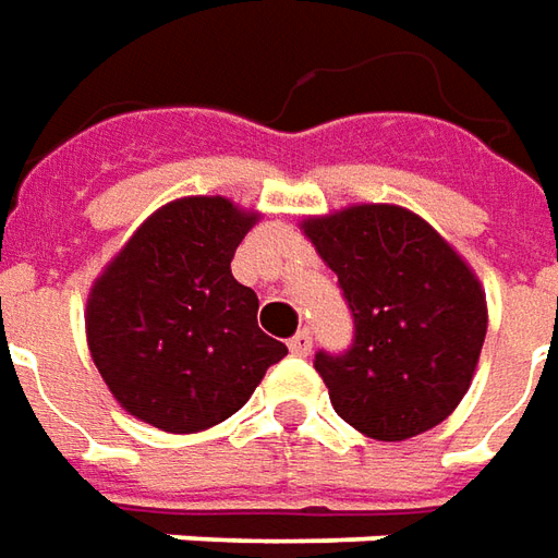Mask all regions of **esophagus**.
<instances>
[{"mask_svg": "<svg viewBox=\"0 0 558 558\" xmlns=\"http://www.w3.org/2000/svg\"><path fill=\"white\" fill-rule=\"evenodd\" d=\"M288 349H291L294 355H310V349H313V333L306 328L298 330V333L288 340Z\"/></svg>", "mask_w": 558, "mask_h": 558, "instance_id": "esophagus-1", "label": "esophagus"}]
</instances>
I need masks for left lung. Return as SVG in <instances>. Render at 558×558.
<instances>
[{
    "label": "left lung",
    "mask_w": 558,
    "mask_h": 558,
    "mask_svg": "<svg viewBox=\"0 0 558 558\" xmlns=\"http://www.w3.org/2000/svg\"><path fill=\"white\" fill-rule=\"evenodd\" d=\"M337 272L352 343L316 352L337 416L374 440H407L459 407L486 340V294L449 242L401 206L303 221Z\"/></svg>",
    "instance_id": "8db88e82"
}]
</instances>
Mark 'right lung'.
Segmentation results:
<instances>
[{
  "mask_svg": "<svg viewBox=\"0 0 558 558\" xmlns=\"http://www.w3.org/2000/svg\"><path fill=\"white\" fill-rule=\"evenodd\" d=\"M257 215L184 197L142 225L87 301L96 371L126 413L191 434L233 416L286 343L257 328V294L230 272Z\"/></svg>",
  "mask_w": 558,
  "mask_h": 558,
  "instance_id": "1",
  "label": "right lung"
}]
</instances>
